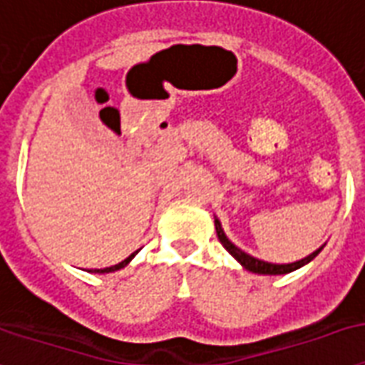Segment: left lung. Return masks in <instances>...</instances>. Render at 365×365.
<instances>
[{"label": "left lung", "mask_w": 365, "mask_h": 365, "mask_svg": "<svg viewBox=\"0 0 365 365\" xmlns=\"http://www.w3.org/2000/svg\"><path fill=\"white\" fill-rule=\"evenodd\" d=\"M215 228H217V236L218 240H220V244L226 247V251L230 253L232 257L237 259L242 265L247 269V271L251 272H259V274H286V272H292L296 271V269H299V267H304L306 263H309L317 253H319L323 247H319L317 251H313L312 255H307L306 259H302V261H296V263H288V265H272V263H265V261H261V259H255L251 257V255H247V253H244V251L240 250V247H236V245L232 244L228 237L224 236V230L222 226H220V222H218L217 218H215Z\"/></svg>", "instance_id": "1"}]
</instances>
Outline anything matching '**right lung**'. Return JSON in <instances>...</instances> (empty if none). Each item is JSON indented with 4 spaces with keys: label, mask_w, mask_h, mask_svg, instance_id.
<instances>
[{
    "label": "right lung",
    "mask_w": 365,
    "mask_h": 365,
    "mask_svg": "<svg viewBox=\"0 0 365 365\" xmlns=\"http://www.w3.org/2000/svg\"><path fill=\"white\" fill-rule=\"evenodd\" d=\"M135 253H137V251H135ZM135 253H131V255H129L128 259H123V261H121V263H118V265H114V267H106V269H94V272H112V271H118V269H121V267H125L129 263V261H131V259L135 257Z\"/></svg>",
    "instance_id": "1"
}]
</instances>
